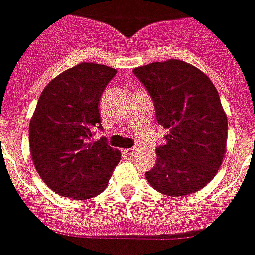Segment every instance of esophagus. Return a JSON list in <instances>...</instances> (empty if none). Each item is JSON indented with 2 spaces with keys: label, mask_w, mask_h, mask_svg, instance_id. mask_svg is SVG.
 <instances>
[{
  "label": "esophagus",
  "mask_w": 255,
  "mask_h": 255,
  "mask_svg": "<svg viewBox=\"0 0 255 255\" xmlns=\"http://www.w3.org/2000/svg\"><path fill=\"white\" fill-rule=\"evenodd\" d=\"M135 151H137V148H135V147H132V148H128V149H123V152H125L126 154H128V156H132V154H134Z\"/></svg>",
  "instance_id": "esophagus-1"
}]
</instances>
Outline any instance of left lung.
I'll list each match as a JSON object with an SVG mask.
<instances>
[{
  "mask_svg": "<svg viewBox=\"0 0 255 255\" xmlns=\"http://www.w3.org/2000/svg\"><path fill=\"white\" fill-rule=\"evenodd\" d=\"M153 101L157 122L170 130L146 172L154 190L168 196L194 194L218 172L225 154L228 120L215 85L181 60L151 63L133 70Z\"/></svg>",
  "mask_w": 255,
  "mask_h": 255,
  "instance_id": "8db88e82",
  "label": "left lung"
}]
</instances>
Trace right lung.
Instances as JSON below:
<instances>
[{"instance_id":"add662e5","label":"right lung","mask_w":255,"mask_h":255,"mask_svg":"<svg viewBox=\"0 0 255 255\" xmlns=\"http://www.w3.org/2000/svg\"><path fill=\"white\" fill-rule=\"evenodd\" d=\"M117 70L82 63L63 71L45 87L28 127L32 161L40 177L54 192L85 200L101 194L121 161L106 137L98 104Z\"/></svg>"}]
</instances>
